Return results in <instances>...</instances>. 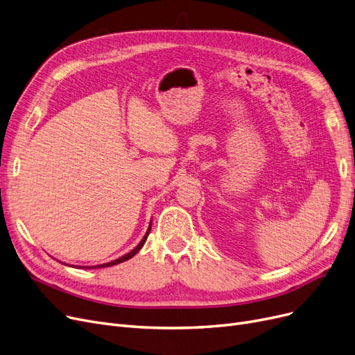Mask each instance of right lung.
<instances>
[{"instance_id":"right-lung-1","label":"right lung","mask_w":355,"mask_h":355,"mask_svg":"<svg viewBox=\"0 0 355 355\" xmlns=\"http://www.w3.org/2000/svg\"><path fill=\"white\" fill-rule=\"evenodd\" d=\"M149 232H150V226H149V229H148V232H146V235L144 236V239L141 241V243L136 246L135 250H132L129 254H126V255H123L121 258H117V259H114V261H112V263H107V264H103V266H96V267H91V268H103V267H112V266H116V264H120V263H123V261H126V259H129V258H132L135 254H137L139 252V250L142 248L144 246V243H145V241H146V238H148V235H149ZM81 268H89V267H81Z\"/></svg>"}]
</instances>
